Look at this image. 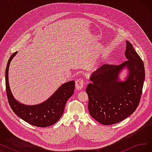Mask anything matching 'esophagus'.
<instances>
[{
	"instance_id": "34e87169",
	"label": "esophagus",
	"mask_w": 152,
	"mask_h": 152,
	"mask_svg": "<svg viewBox=\"0 0 152 152\" xmlns=\"http://www.w3.org/2000/svg\"><path fill=\"white\" fill-rule=\"evenodd\" d=\"M84 86V82L82 79H77L75 82V87L77 91H81Z\"/></svg>"
}]
</instances>
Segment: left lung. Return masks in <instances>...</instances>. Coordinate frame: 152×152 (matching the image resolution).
I'll list each match as a JSON object with an SVG mask.
<instances>
[{
  "label": "left lung",
  "mask_w": 152,
  "mask_h": 152,
  "mask_svg": "<svg viewBox=\"0 0 152 152\" xmlns=\"http://www.w3.org/2000/svg\"><path fill=\"white\" fill-rule=\"evenodd\" d=\"M125 56L127 61L119 65H103L92 73L91 83L86 91L89 97L91 116L103 125L123 121L136 110L139 104L145 68L132 45L126 41ZM124 69L128 75L124 81L119 74Z\"/></svg>",
  "instance_id": "left-lung-1"
}]
</instances>
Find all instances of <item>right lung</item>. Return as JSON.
Wrapping results in <instances>:
<instances>
[{"label":"right lung","mask_w":152,"mask_h":152,"mask_svg":"<svg viewBox=\"0 0 152 152\" xmlns=\"http://www.w3.org/2000/svg\"><path fill=\"white\" fill-rule=\"evenodd\" d=\"M17 52L13 53L7 63L5 70V86L8 100L13 112L29 124L40 127H45L57 123L63 114L67 100L74 93L75 81L63 84L47 100L39 104L28 105L15 99L9 82L10 64Z\"/></svg>","instance_id":"right-lung-1"}]
</instances>
